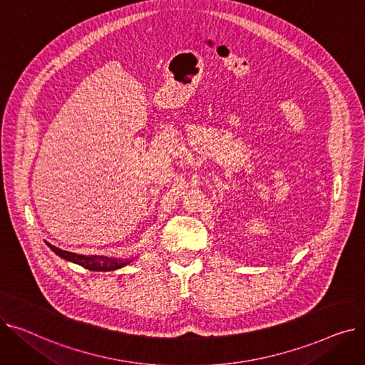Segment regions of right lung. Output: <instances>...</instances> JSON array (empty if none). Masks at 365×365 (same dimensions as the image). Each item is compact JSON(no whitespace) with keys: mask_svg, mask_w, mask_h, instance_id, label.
I'll return each instance as SVG.
<instances>
[{"mask_svg":"<svg viewBox=\"0 0 365 365\" xmlns=\"http://www.w3.org/2000/svg\"><path fill=\"white\" fill-rule=\"evenodd\" d=\"M47 245L51 248V250L57 256H61L62 259H66L69 262L78 263V264L84 266L86 269H90V271H115V269H120L121 266L128 263V260H118V259H110V257H105V256L75 255V253H71V252L61 250V248H57L51 244H47Z\"/></svg>","mask_w":365,"mask_h":365,"instance_id":"add662e5","label":"right lung"}]
</instances>
